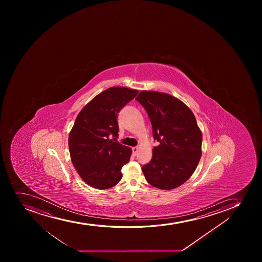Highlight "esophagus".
<instances>
[{
    "label": "esophagus",
    "instance_id": "esophagus-1",
    "mask_svg": "<svg viewBox=\"0 0 262 262\" xmlns=\"http://www.w3.org/2000/svg\"><path fill=\"white\" fill-rule=\"evenodd\" d=\"M133 155H134V156H137V154H138V147H133Z\"/></svg>",
    "mask_w": 262,
    "mask_h": 262
}]
</instances>
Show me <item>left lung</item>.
I'll list each match as a JSON object with an SVG mask.
<instances>
[{
  "mask_svg": "<svg viewBox=\"0 0 262 262\" xmlns=\"http://www.w3.org/2000/svg\"><path fill=\"white\" fill-rule=\"evenodd\" d=\"M136 100L150 119L160 145L142 167L146 180L161 189H172L190 178L202 156V135L188 106L168 94L142 91Z\"/></svg>",
  "mask_w": 262,
  "mask_h": 262,
  "instance_id": "left-lung-1",
  "label": "left lung"
}]
</instances>
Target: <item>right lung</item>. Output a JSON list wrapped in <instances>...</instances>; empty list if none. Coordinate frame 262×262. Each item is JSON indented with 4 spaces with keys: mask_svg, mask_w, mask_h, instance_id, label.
<instances>
[{
    "mask_svg": "<svg viewBox=\"0 0 262 262\" xmlns=\"http://www.w3.org/2000/svg\"><path fill=\"white\" fill-rule=\"evenodd\" d=\"M138 93L124 87L108 88L76 119L68 138L71 160L79 176L93 188L109 189L122 179V166L129 161L132 149L109 138L118 137L117 115Z\"/></svg>",
    "mask_w": 262,
    "mask_h": 262,
    "instance_id": "obj_1",
    "label": "right lung"
}]
</instances>
